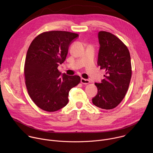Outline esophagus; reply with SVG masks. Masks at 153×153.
Returning <instances> with one entry per match:
<instances>
[{
    "mask_svg": "<svg viewBox=\"0 0 153 153\" xmlns=\"http://www.w3.org/2000/svg\"><path fill=\"white\" fill-rule=\"evenodd\" d=\"M80 82L82 83V84H84V85H86V84H88L90 82L89 80L88 79H85L83 78H82L81 80H80Z\"/></svg>",
    "mask_w": 153,
    "mask_h": 153,
    "instance_id": "esophagus-1",
    "label": "esophagus"
}]
</instances>
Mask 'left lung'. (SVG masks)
Wrapping results in <instances>:
<instances>
[{"label": "left lung", "mask_w": 153, "mask_h": 153, "mask_svg": "<svg viewBox=\"0 0 153 153\" xmlns=\"http://www.w3.org/2000/svg\"><path fill=\"white\" fill-rule=\"evenodd\" d=\"M100 49L97 65L105 78L95 83L97 94L93 103L104 110L116 108L123 99L131 77V63L127 47L115 35L104 31L98 34Z\"/></svg>", "instance_id": "1"}]
</instances>
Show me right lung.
Masks as SVG:
<instances>
[{
  "label": "right lung",
  "mask_w": 153,
  "mask_h": 153,
  "mask_svg": "<svg viewBox=\"0 0 153 153\" xmlns=\"http://www.w3.org/2000/svg\"><path fill=\"white\" fill-rule=\"evenodd\" d=\"M78 36L65 31H46L31 43L24 66L25 85L32 100L43 110L54 112L66 106L70 90L80 82L79 76H61L57 69Z\"/></svg>",
  "instance_id": "add662e5"
}]
</instances>
